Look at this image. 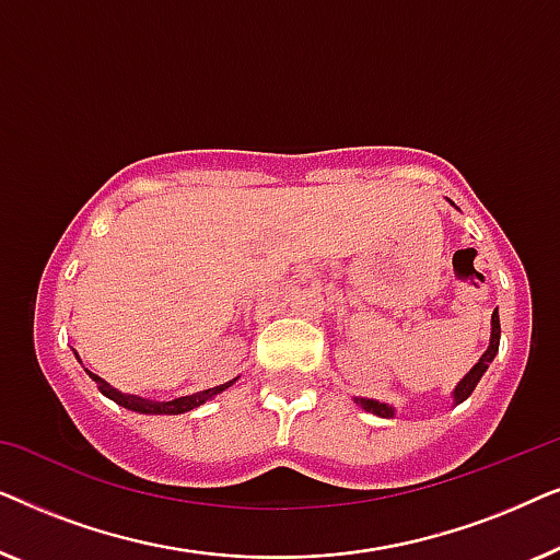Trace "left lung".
Returning <instances> with one entry per match:
<instances>
[{
  "mask_svg": "<svg viewBox=\"0 0 560 560\" xmlns=\"http://www.w3.org/2000/svg\"><path fill=\"white\" fill-rule=\"evenodd\" d=\"M497 351H500V313H492V336H489V347L485 354H481V359L477 364L471 366L469 374L458 382L456 389H454V402H464L466 397H469L474 393V387H477V382L481 380V374H485L489 370V364H492V359L497 357ZM357 405H362V408L366 412H374V416L380 418H393L395 416V408H389L387 402H377V400H366V397H354Z\"/></svg>",
  "mask_w": 560,
  "mask_h": 560,
  "instance_id": "left-lung-1",
  "label": "left lung"
}]
</instances>
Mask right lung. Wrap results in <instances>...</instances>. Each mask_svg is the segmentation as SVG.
Returning a JSON list of instances; mask_svg holds the SVG:
<instances>
[{"instance_id":"right-lung-1","label":"right lung","mask_w":560,"mask_h":560,"mask_svg":"<svg viewBox=\"0 0 560 560\" xmlns=\"http://www.w3.org/2000/svg\"><path fill=\"white\" fill-rule=\"evenodd\" d=\"M89 377L96 382L98 389H102V395L109 397V400H114V402L121 405V408H127V410L144 412V416H180V412L194 410V408H198V405H203L206 400H211V397H217L219 393H224L226 387H232L234 382H236V380H232V382H224V385H219V387L203 389V393L186 395V397H175V400H167V402H158V400H148V397H140V395L121 393V389L112 387L109 382L102 380L94 372H89Z\"/></svg>"}]
</instances>
